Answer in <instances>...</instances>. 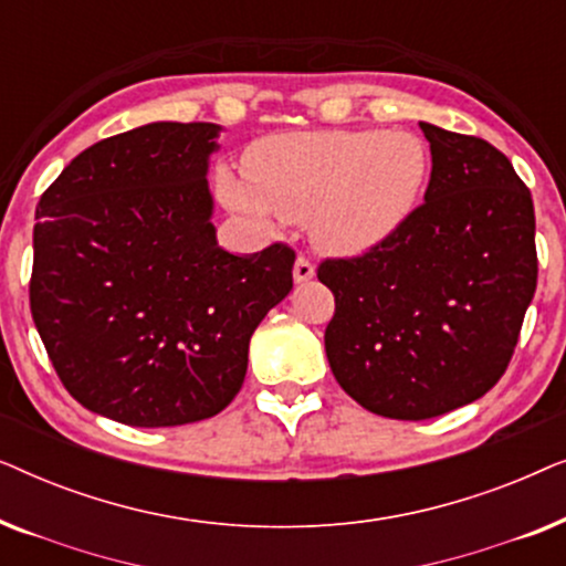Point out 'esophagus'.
<instances>
[{
  "instance_id": "obj_1",
  "label": "esophagus",
  "mask_w": 566,
  "mask_h": 566,
  "mask_svg": "<svg viewBox=\"0 0 566 566\" xmlns=\"http://www.w3.org/2000/svg\"><path fill=\"white\" fill-rule=\"evenodd\" d=\"M314 273H316V270H314V265L306 258H298L296 265H293V281H296V283L312 281Z\"/></svg>"
}]
</instances>
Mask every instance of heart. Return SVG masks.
<instances>
[{"mask_svg":"<svg viewBox=\"0 0 566 566\" xmlns=\"http://www.w3.org/2000/svg\"><path fill=\"white\" fill-rule=\"evenodd\" d=\"M244 177L219 167L216 196L260 231L306 221L332 258H360L412 219L430 177V154L407 130H291L252 144Z\"/></svg>","mask_w":566,"mask_h":566,"instance_id":"heart-1","label":"heart"}]
</instances>
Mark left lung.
<instances>
[{
  "label": "left lung",
  "instance_id": "left-lung-1",
  "mask_svg": "<svg viewBox=\"0 0 566 566\" xmlns=\"http://www.w3.org/2000/svg\"><path fill=\"white\" fill-rule=\"evenodd\" d=\"M432 172L399 234L355 260H327L335 293L324 350L368 412L430 420L484 397L505 374L536 293L531 190L476 136L420 123Z\"/></svg>",
  "mask_w": 566,
  "mask_h": 566
}]
</instances>
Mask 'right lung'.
I'll list each match as a JSON object with an SVG mask.
<instances>
[{
  "instance_id": "1",
  "label": "right lung",
  "mask_w": 566,
  "mask_h": 566,
  "mask_svg": "<svg viewBox=\"0 0 566 566\" xmlns=\"http://www.w3.org/2000/svg\"><path fill=\"white\" fill-rule=\"evenodd\" d=\"M216 123H146L74 157L35 208L30 312L66 391L130 428L219 415L293 289L289 247H219Z\"/></svg>"
}]
</instances>
